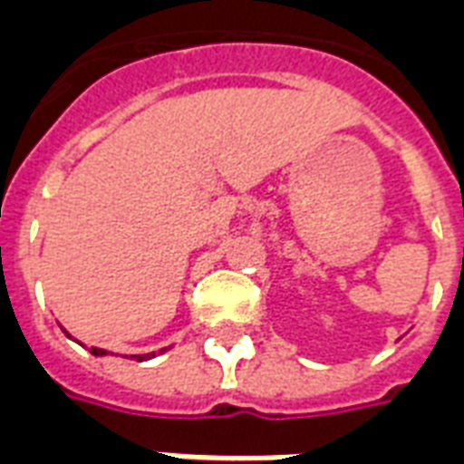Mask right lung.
Instances as JSON below:
<instances>
[{"label":"right lung","mask_w":464,"mask_h":464,"mask_svg":"<svg viewBox=\"0 0 464 464\" xmlns=\"http://www.w3.org/2000/svg\"><path fill=\"white\" fill-rule=\"evenodd\" d=\"M92 355H106V350L102 348H90ZM130 358H136V360H148V358H155V353H148V355H130Z\"/></svg>","instance_id":"obj_1"}]
</instances>
